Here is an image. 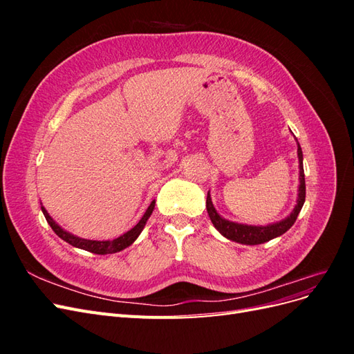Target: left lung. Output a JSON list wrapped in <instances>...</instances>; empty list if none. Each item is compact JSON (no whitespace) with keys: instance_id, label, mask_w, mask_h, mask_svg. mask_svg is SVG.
Returning <instances> with one entry per match:
<instances>
[{"instance_id":"obj_1","label":"left lung","mask_w":354,"mask_h":354,"mask_svg":"<svg viewBox=\"0 0 354 354\" xmlns=\"http://www.w3.org/2000/svg\"><path fill=\"white\" fill-rule=\"evenodd\" d=\"M298 160H299V187H298V201L294 211L291 212V216L288 218L270 224V226H243V224L238 223H232L224 220L220 217L216 208H214L209 192L207 195V211L208 216L224 238H227L230 241L245 243V245H259L264 243L267 241H270L273 238L281 236L286 230L292 227V224L295 223L299 211L303 208V203L306 201V180H304V168H303V152L301 147L298 145Z\"/></svg>"}]
</instances>
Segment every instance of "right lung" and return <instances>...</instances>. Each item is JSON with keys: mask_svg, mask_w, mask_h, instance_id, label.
Wrapping results in <instances>:
<instances>
[{"mask_svg": "<svg viewBox=\"0 0 354 354\" xmlns=\"http://www.w3.org/2000/svg\"><path fill=\"white\" fill-rule=\"evenodd\" d=\"M153 208H155V201L151 202V205H149V208L146 209V212H145V216L142 217V220L138 221L131 230H128L127 233H124L122 236L116 238V239H113V241H88V239H81V238L73 236V234H71V233L63 230L60 226H57L56 221L48 216V212L46 211V208L41 207L42 212H44V217H46L47 223L50 224V227H51L53 230H55V233L57 234L59 238H62L63 241H66V242L71 243L72 246H77V248L85 250V251H88V252L99 254V255L113 254V252L125 250L127 246H130V245L137 239L138 234L142 233V230H143V227H145V224H146L147 218L151 217V214H152Z\"/></svg>", "mask_w": 354, "mask_h": 354, "instance_id": "right-lung-1", "label": "right lung"}]
</instances>
